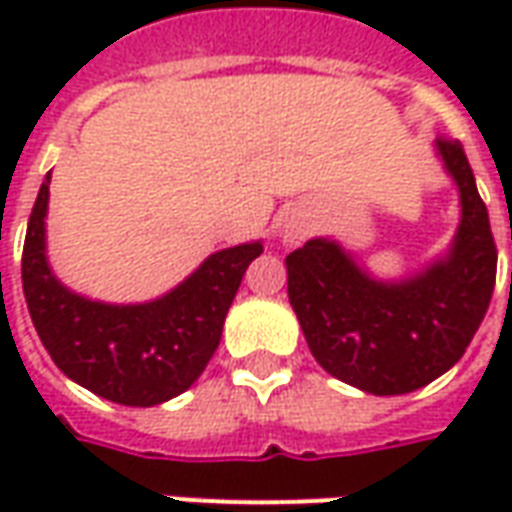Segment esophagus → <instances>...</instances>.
Returning a JSON list of instances; mask_svg holds the SVG:
<instances>
[{
	"label": "esophagus",
	"mask_w": 512,
	"mask_h": 512,
	"mask_svg": "<svg viewBox=\"0 0 512 512\" xmlns=\"http://www.w3.org/2000/svg\"><path fill=\"white\" fill-rule=\"evenodd\" d=\"M282 238H285V244H299L304 238V224L299 219H288L285 230H282Z\"/></svg>",
	"instance_id": "34e87169"
}]
</instances>
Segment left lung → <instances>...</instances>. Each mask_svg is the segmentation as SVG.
Segmentation results:
<instances>
[{
    "label": "left lung",
    "instance_id": "1",
    "mask_svg": "<svg viewBox=\"0 0 512 512\" xmlns=\"http://www.w3.org/2000/svg\"><path fill=\"white\" fill-rule=\"evenodd\" d=\"M436 150L461 191L447 257L403 282L373 279L326 238L285 257L290 307L312 356L329 376L370 395H406L447 373L494 293L496 244L472 167L458 139L439 136Z\"/></svg>",
    "mask_w": 512,
    "mask_h": 512
}]
</instances>
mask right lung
Segmentation results:
<instances>
[{
    "instance_id": "add662e5",
    "label": "right lung",
    "mask_w": 512,
    "mask_h": 512,
    "mask_svg": "<svg viewBox=\"0 0 512 512\" xmlns=\"http://www.w3.org/2000/svg\"><path fill=\"white\" fill-rule=\"evenodd\" d=\"M46 175L29 213L21 282L40 343L65 376L120 406H158L186 392L222 340V326L249 263L263 244L211 255L167 296L145 304L84 299L46 260Z\"/></svg>"
}]
</instances>
